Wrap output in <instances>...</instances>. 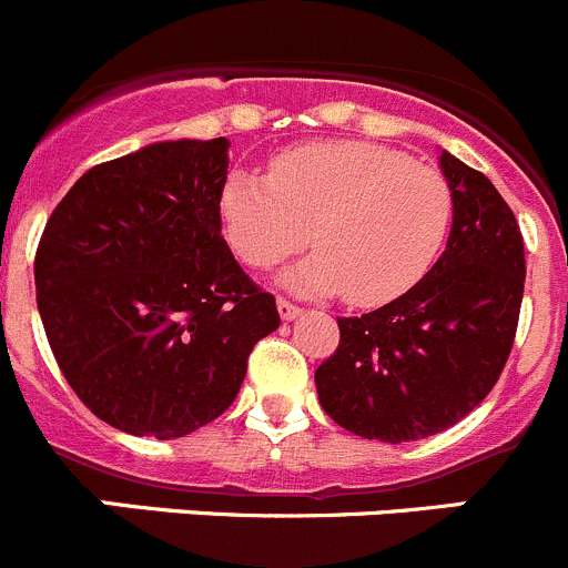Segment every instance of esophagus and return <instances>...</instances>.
<instances>
[{
	"label": "esophagus",
	"mask_w": 568,
	"mask_h": 568,
	"mask_svg": "<svg viewBox=\"0 0 568 568\" xmlns=\"http://www.w3.org/2000/svg\"><path fill=\"white\" fill-rule=\"evenodd\" d=\"M301 312V306H295V303L286 301V297H278V314H282V320H295Z\"/></svg>",
	"instance_id": "obj_1"
}]
</instances>
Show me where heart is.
<instances>
[{
    "mask_svg": "<svg viewBox=\"0 0 568 568\" xmlns=\"http://www.w3.org/2000/svg\"><path fill=\"white\" fill-rule=\"evenodd\" d=\"M453 187L430 165L364 140L286 149L271 176L232 173L221 221L251 267L278 265L314 243L284 282L301 292H345L353 306H384L414 290L439 260L453 226Z\"/></svg>",
    "mask_w": 568,
    "mask_h": 568,
    "instance_id": "1",
    "label": "heart"
}]
</instances>
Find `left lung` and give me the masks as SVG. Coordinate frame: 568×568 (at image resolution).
Returning a JSON list of instances; mask_svg holds the SVG:
<instances>
[{
	"label": "left lung",
	"mask_w": 568,
	"mask_h": 568,
	"mask_svg": "<svg viewBox=\"0 0 568 568\" xmlns=\"http://www.w3.org/2000/svg\"><path fill=\"white\" fill-rule=\"evenodd\" d=\"M453 229L428 276L397 301L339 317V345L314 373L320 406L364 439H425L491 392L510 356L525 292L519 223L491 182L442 151Z\"/></svg>",
	"instance_id": "8db88e82"
}]
</instances>
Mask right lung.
<instances>
[{"mask_svg": "<svg viewBox=\"0 0 568 568\" xmlns=\"http://www.w3.org/2000/svg\"><path fill=\"white\" fill-rule=\"evenodd\" d=\"M229 140H168L101 162L54 206L36 254L47 339L112 428L179 439L221 417L282 323L221 234Z\"/></svg>", "mask_w": 568, "mask_h": 568, "instance_id": "add662e5", "label": "right lung"}]
</instances>
